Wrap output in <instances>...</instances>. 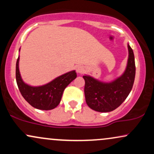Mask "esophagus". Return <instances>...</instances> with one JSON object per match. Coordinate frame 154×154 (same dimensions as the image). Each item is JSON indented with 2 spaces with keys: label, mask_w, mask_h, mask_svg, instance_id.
<instances>
[{
  "label": "esophagus",
  "mask_w": 154,
  "mask_h": 154,
  "mask_svg": "<svg viewBox=\"0 0 154 154\" xmlns=\"http://www.w3.org/2000/svg\"><path fill=\"white\" fill-rule=\"evenodd\" d=\"M76 70H77V72H78V73H82L83 71H84V69H83L82 67L80 66H77V69H76Z\"/></svg>",
  "instance_id": "34e87169"
}]
</instances>
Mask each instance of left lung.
<instances>
[{"mask_svg": "<svg viewBox=\"0 0 154 154\" xmlns=\"http://www.w3.org/2000/svg\"><path fill=\"white\" fill-rule=\"evenodd\" d=\"M129 57L126 70L121 77L109 83H104L90 76H83L85 96L88 106L99 112H109L118 108L130 94L135 77L133 51L128 45Z\"/></svg>", "mask_w": 154, "mask_h": 154, "instance_id": "obj_1", "label": "left lung"}]
</instances>
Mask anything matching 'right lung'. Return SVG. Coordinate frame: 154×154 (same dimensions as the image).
Returning a JSON list of instances; mask_svg holds the SVG:
<instances>
[{
	"mask_svg": "<svg viewBox=\"0 0 154 154\" xmlns=\"http://www.w3.org/2000/svg\"><path fill=\"white\" fill-rule=\"evenodd\" d=\"M19 56L16 64V79L23 98L32 106L40 110H51L59 105L63 92L69 84L77 77L75 71L59 76L43 86L32 87L23 82L19 69Z\"/></svg>",
	"mask_w": 154,
	"mask_h": 154,
	"instance_id": "add662e5",
	"label": "right lung"
}]
</instances>
